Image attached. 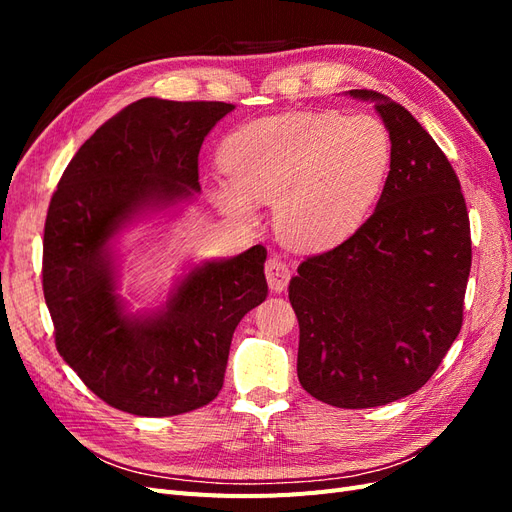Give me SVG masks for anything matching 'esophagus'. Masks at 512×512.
<instances>
[{
	"instance_id": "1",
	"label": "esophagus",
	"mask_w": 512,
	"mask_h": 512,
	"mask_svg": "<svg viewBox=\"0 0 512 512\" xmlns=\"http://www.w3.org/2000/svg\"><path fill=\"white\" fill-rule=\"evenodd\" d=\"M265 275H267V282L269 288L273 292H282L288 282H290V269L284 260L280 258H269L267 265H265Z\"/></svg>"
}]
</instances>
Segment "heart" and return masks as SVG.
Wrapping results in <instances>:
<instances>
[{"mask_svg":"<svg viewBox=\"0 0 512 512\" xmlns=\"http://www.w3.org/2000/svg\"><path fill=\"white\" fill-rule=\"evenodd\" d=\"M220 162L228 179L207 183L215 207L250 220L254 203H273L277 235L318 252L346 241L367 220L389 175L391 141L367 115L288 113L232 132Z\"/></svg>","mask_w":512,"mask_h":512,"instance_id":"1","label":"heart"}]
</instances>
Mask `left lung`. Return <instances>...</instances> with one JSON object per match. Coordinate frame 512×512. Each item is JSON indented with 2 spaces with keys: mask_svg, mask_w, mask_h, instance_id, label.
Here are the masks:
<instances>
[{
  "mask_svg": "<svg viewBox=\"0 0 512 512\" xmlns=\"http://www.w3.org/2000/svg\"><path fill=\"white\" fill-rule=\"evenodd\" d=\"M391 170L371 218L299 265L288 299L299 318L303 389L337 408H376L416 393L453 346L472 265L470 218L451 162L404 106L378 91Z\"/></svg>",
  "mask_w": 512,
  "mask_h": 512,
  "instance_id": "left-lung-1",
  "label": "left lung"
}]
</instances>
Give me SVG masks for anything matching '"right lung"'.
<instances>
[{
  "label": "right lung",
  "mask_w": 512,
  "mask_h": 512,
  "mask_svg": "<svg viewBox=\"0 0 512 512\" xmlns=\"http://www.w3.org/2000/svg\"><path fill=\"white\" fill-rule=\"evenodd\" d=\"M235 104L143 98L87 138L44 224V301L64 361L108 406L175 416L218 397L241 318L267 299V250L185 262L158 307L132 312L119 239L200 192L198 153Z\"/></svg>",
  "instance_id": "obj_1"
}]
</instances>
